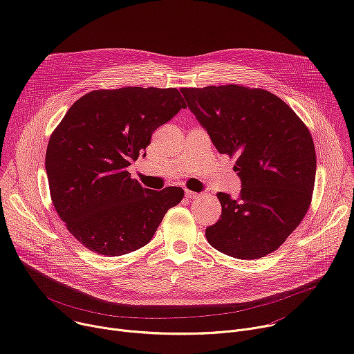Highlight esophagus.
I'll use <instances>...</instances> for the list:
<instances>
[{
  "label": "esophagus",
  "instance_id": "34e87169",
  "mask_svg": "<svg viewBox=\"0 0 354 354\" xmlns=\"http://www.w3.org/2000/svg\"><path fill=\"white\" fill-rule=\"evenodd\" d=\"M185 196H186L187 198H198V197H201L200 193H196V192H192V190H186V192H185Z\"/></svg>",
  "mask_w": 354,
  "mask_h": 354
}]
</instances>
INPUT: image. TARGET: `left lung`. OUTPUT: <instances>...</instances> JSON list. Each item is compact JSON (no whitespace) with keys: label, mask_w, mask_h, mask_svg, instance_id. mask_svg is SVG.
Returning a JSON list of instances; mask_svg holds the SVG:
<instances>
[{"label":"left lung","mask_w":354,"mask_h":354,"mask_svg":"<svg viewBox=\"0 0 354 354\" xmlns=\"http://www.w3.org/2000/svg\"><path fill=\"white\" fill-rule=\"evenodd\" d=\"M189 109L220 154L236 157L242 189L217 193L221 217L206 228L209 243L236 259L276 250L308 212L317 156L310 130L279 96L235 84L182 88Z\"/></svg>","instance_id":"1"}]
</instances>
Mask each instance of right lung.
I'll return each instance as SVG.
<instances>
[{
  "mask_svg": "<svg viewBox=\"0 0 354 354\" xmlns=\"http://www.w3.org/2000/svg\"><path fill=\"white\" fill-rule=\"evenodd\" d=\"M185 108L176 88L97 89L81 96L50 136V196L67 230L89 250L120 257L140 249L183 198L178 186L142 187L127 167Z\"/></svg>",
  "mask_w": 354,
  "mask_h": 354,
  "instance_id": "right-lung-1",
  "label": "right lung"
}]
</instances>
